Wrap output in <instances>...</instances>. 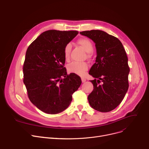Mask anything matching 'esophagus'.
<instances>
[{"instance_id": "1", "label": "esophagus", "mask_w": 149, "mask_h": 149, "mask_svg": "<svg viewBox=\"0 0 149 149\" xmlns=\"http://www.w3.org/2000/svg\"><path fill=\"white\" fill-rule=\"evenodd\" d=\"M81 80H82V82L84 83L86 81V79L85 77H81Z\"/></svg>"}]
</instances>
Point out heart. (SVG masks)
Listing matches in <instances>:
<instances>
[{
	"mask_svg": "<svg viewBox=\"0 0 149 149\" xmlns=\"http://www.w3.org/2000/svg\"><path fill=\"white\" fill-rule=\"evenodd\" d=\"M79 44L87 53H91L93 50V46L92 42L86 38H81L77 41ZM72 50V45L68 43L65 46L64 49V56L66 61L69 60L70 52ZM88 56H90V54H88ZM88 68V65L85 63L73 62L68 65V71L70 73L76 74L77 75L83 76Z\"/></svg>",
	"mask_w": 149,
	"mask_h": 149,
	"instance_id": "heart-1",
	"label": "heart"
}]
</instances>
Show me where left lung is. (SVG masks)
I'll return each mask as SVG.
<instances>
[{"mask_svg":"<svg viewBox=\"0 0 149 149\" xmlns=\"http://www.w3.org/2000/svg\"><path fill=\"white\" fill-rule=\"evenodd\" d=\"M95 44L97 57L89 74L93 91L88 96L90 106L102 112L117 108L129 88V67L126 51L116 37L100 30L80 32Z\"/></svg>","mask_w":149,"mask_h":149,"instance_id":"obj_1","label":"left lung"}]
</instances>
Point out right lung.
<instances>
[{"mask_svg":"<svg viewBox=\"0 0 149 149\" xmlns=\"http://www.w3.org/2000/svg\"><path fill=\"white\" fill-rule=\"evenodd\" d=\"M79 32L49 30L35 40L26 51L23 82L30 101L41 111L56 114L68 108L81 77L67 74L64 67L65 46Z\"/></svg>","mask_w":149,"mask_h":149,"instance_id":"right-lung-1","label":"right lung"}]
</instances>
